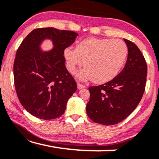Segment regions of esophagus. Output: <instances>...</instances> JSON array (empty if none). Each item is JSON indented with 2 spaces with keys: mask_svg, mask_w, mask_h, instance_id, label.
<instances>
[{
  "mask_svg": "<svg viewBox=\"0 0 159 159\" xmlns=\"http://www.w3.org/2000/svg\"><path fill=\"white\" fill-rule=\"evenodd\" d=\"M86 87L84 86V85H83V84H80V83H79V82H78L77 83V88L79 89H82V88H85Z\"/></svg>",
  "mask_w": 159,
  "mask_h": 159,
  "instance_id": "1",
  "label": "esophagus"
}]
</instances>
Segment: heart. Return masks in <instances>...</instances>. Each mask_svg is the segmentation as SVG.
I'll return each mask as SVG.
<instances>
[{"instance_id":"1","label":"heart","mask_w":159,"mask_h":159,"mask_svg":"<svg viewBox=\"0 0 159 159\" xmlns=\"http://www.w3.org/2000/svg\"><path fill=\"white\" fill-rule=\"evenodd\" d=\"M127 45L120 39L90 38L78 43L76 48L64 50L68 70L74 73L84 61V69L77 74V77L92 78L95 83H104L116 77L127 59Z\"/></svg>"}]
</instances>
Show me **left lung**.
<instances>
[{"instance_id": "left-lung-1", "label": "left lung", "mask_w": 159, "mask_h": 159, "mask_svg": "<svg viewBox=\"0 0 159 159\" xmlns=\"http://www.w3.org/2000/svg\"><path fill=\"white\" fill-rule=\"evenodd\" d=\"M128 48L122 71L111 81L89 88L87 114L94 122L114 125L125 119L142 99L147 77V64L138 46L124 39Z\"/></svg>"}]
</instances>
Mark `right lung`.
I'll list each match as a JSON object with an SVG mask.
<instances>
[{
    "mask_svg": "<svg viewBox=\"0 0 159 159\" xmlns=\"http://www.w3.org/2000/svg\"><path fill=\"white\" fill-rule=\"evenodd\" d=\"M78 34L53 27L38 28L30 32L19 45L14 64V84L24 108L32 116L50 120L65 111L77 83L65 66L64 50ZM45 39L54 48L43 52L40 45Z\"/></svg>",
    "mask_w": 159,
    "mask_h": 159,
    "instance_id": "add662e5",
    "label": "right lung"
}]
</instances>
